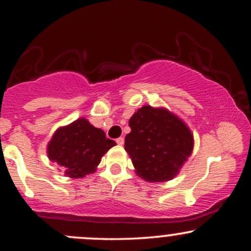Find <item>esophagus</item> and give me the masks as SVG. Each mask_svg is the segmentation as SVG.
Here are the masks:
<instances>
[{"label":"esophagus","instance_id":"esophagus-1","mask_svg":"<svg viewBox=\"0 0 251 251\" xmlns=\"http://www.w3.org/2000/svg\"><path fill=\"white\" fill-rule=\"evenodd\" d=\"M124 142H125V139H124L123 137L118 138V139H117V144H118V145H124Z\"/></svg>","mask_w":251,"mask_h":251}]
</instances>
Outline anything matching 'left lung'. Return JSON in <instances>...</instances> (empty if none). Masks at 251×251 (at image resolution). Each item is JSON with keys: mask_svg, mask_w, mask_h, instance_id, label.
<instances>
[{"mask_svg": "<svg viewBox=\"0 0 251 251\" xmlns=\"http://www.w3.org/2000/svg\"><path fill=\"white\" fill-rule=\"evenodd\" d=\"M125 150L135 174L150 183L169 181L179 174L194 150V134L165 107L143 106L128 122Z\"/></svg>", "mask_w": 251, "mask_h": 251, "instance_id": "left-lung-1", "label": "left lung"}]
</instances>
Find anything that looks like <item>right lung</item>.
I'll use <instances>...</instances> for the list:
<instances>
[{"label":"right lung","mask_w":251,"mask_h":251,"mask_svg":"<svg viewBox=\"0 0 251 251\" xmlns=\"http://www.w3.org/2000/svg\"><path fill=\"white\" fill-rule=\"evenodd\" d=\"M116 145L86 118L61 126L47 144V155L70 178H82L97 171L102 155Z\"/></svg>","instance_id":"1"}]
</instances>
